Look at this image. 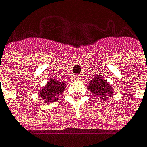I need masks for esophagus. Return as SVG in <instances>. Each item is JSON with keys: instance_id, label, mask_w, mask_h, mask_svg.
<instances>
[{"instance_id": "obj_1", "label": "esophagus", "mask_w": 147, "mask_h": 147, "mask_svg": "<svg viewBox=\"0 0 147 147\" xmlns=\"http://www.w3.org/2000/svg\"><path fill=\"white\" fill-rule=\"evenodd\" d=\"M79 79H80V76H79V75H74V76H73V80H74V81L79 80Z\"/></svg>"}]
</instances>
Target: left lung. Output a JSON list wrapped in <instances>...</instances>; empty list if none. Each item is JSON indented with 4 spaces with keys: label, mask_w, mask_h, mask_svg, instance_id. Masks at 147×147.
<instances>
[{
    "label": "left lung",
    "mask_w": 147,
    "mask_h": 147,
    "mask_svg": "<svg viewBox=\"0 0 147 147\" xmlns=\"http://www.w3.org/2000/svg\"><path fill=\"white\" fill-rule=\"evenodd\" d=\"M88 89L96 97L100 98L105 102L108 97H111L113 93H114L111 84H109L106 80H104L99 75L90 81L88 84Z\"/></svg>",
    "instance_id": "8db88e82"
}]
</instances>
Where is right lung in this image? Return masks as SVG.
Instances as JSON below:
<instances>
[{"instance_id":"right-lung-1","label":"right lung","mask_w":147,"mask_h":147,"mask_svg":"<svg viewBox=\"0 0 147 147\" xmlns=\"http://www.w3.org/2000/svg\"><path fill=\"white\" fill-rule=\"evenodd\" d=\"M66 85L63 82H59L55 79H50L48 83L44 85V87L39 93L40 97L45 101V103H52L58 100L60 94L63 93Z\"/></svg>"}]
</instances>
